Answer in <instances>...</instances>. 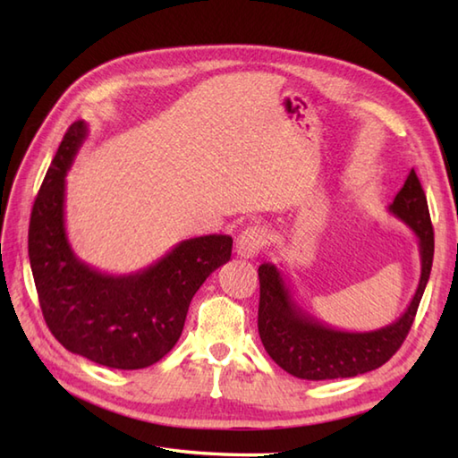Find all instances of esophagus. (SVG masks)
I'll return each mask as SVG.
<instances>
[{
	"instance_id": "esophagus-1",
	"label": "esophagus",
	"mask_w": 458,
	"mask_h": 458,
	"mask_svg": "<svg viewBox=\"0 0 458 458\" xmlns=\"http://www.w3.org/2000/svg\"><path fill=\"white\" fill-rule=\"evenodd\" d=\"M266 244H267V230L259 226H250L242 232L236 240V254L240 258L251 259L264 250Z\"/></svg>"
}]
</instances>
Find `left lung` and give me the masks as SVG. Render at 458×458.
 <instances>
[{
    "label": "left lung",
    "instance_id": "8db88e82",
    "mask_svg": "<svg viewBox=\"0 0 458 458\" xmlns=\"http://www.w3.org/2000/svg\"><path fill=\"white\" fill-rule=\"evenodd\" d=\"M387 210L413 230L421 256L420 285L405 313L392 325L369 333H348L320 323L297 305L277 266H259V338L271 360L287 374L301 379L354 377L386 364L403 344L429 281L435 251L429 207L413 169Z\"/></svg>",
    "mask_w": 458,
    "mask_h": 458
}]
</instances>
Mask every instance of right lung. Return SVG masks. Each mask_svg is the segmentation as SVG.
<instances>
[{"instance_id":"obj_1","label":"right lung","mask_w":458,"mask_h":458,"mask_svg":"<svg viewBox=\"0 0 458 458\" xmlns=\"http://www.w3.org/2000/svg\"><path fill=\"white\" fill-rule=\"evenodd\" d=\"M89 135L74 122L58 145L29 222V261L45 323L72 354L96 364L148 368L177 344L191 301L232 256L224 234L182 240L149 267L110 276L84 264L64 228L66 173Z\"/></svg>"}]
</instances>
